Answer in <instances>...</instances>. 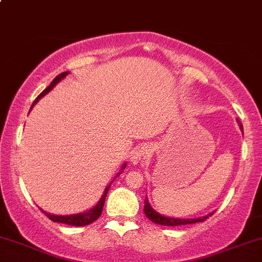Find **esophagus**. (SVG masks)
Masks as SVG:
<instances>
[{
	"mask_svg": "<svg viewBox=\"0 0 262 262\" xmlns=\"http://www.w3.org/2000/svg\"><path fill=\"white\" fill-rule=\"evenodd\" d=\"M149 151H150L149 147H147V146L138 148L137 150H135L134 153H132L131 160L134 161V163H136V161H138V160L144 159V158H146V157L148 156V154H149Z\"/></svg>",
	"mask_w": 262,
	"mask_h": 262,
	"instance_id": "1",
	"label": "esophagus"
}]
</instances>
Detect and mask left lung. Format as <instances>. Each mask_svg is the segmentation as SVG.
Returning a JSON list of instances; mask_svg holds the SVG:
<instances>
[{"instance_id":"1","label":"left lung","mask_w":262,"mask_h":262,"mask_svg":"<svg viewBox=\"0 0 262 262\" xmlns=\"http://www.w3.org/2000/svg\"><path fill=\"white\" fill-rule=\"evenodd\" d=\"M237 122L238 125H239V128L241 131H243V125L241 124V121L237 119ZM144 214L148 219H149L150 221L156 222L158 225H163V226H171V227H173V226H183V225H190V224H196V222H203L206 219L209 217V216H211L214 212H210L209 215L206 216H200V217H195V219H177V217H170V216H164L159 214V212H157L156 210L151 208L149 202H148V198L146 195V199H144Z\"/></svg>"}]
</instances>
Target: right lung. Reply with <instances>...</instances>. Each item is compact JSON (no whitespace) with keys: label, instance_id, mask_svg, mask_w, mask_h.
I'll use <instances>...</instances> for the list:
<instances>
[{"label":"right lung","instance_id":"right-lung-1","mask_svg":"<svg viewBox=\"0 0 262 262\" xmlns=\"http://www.w3.org/2000/svg\"><path fill=\"white\" fill-rule=\"evenodd\" d=\"M68 74H69V72H64L62 74H59V75H58V76H56V79H54L53 81L51 82V85L48 86L46 90H43V91L40 93V96H38L37 98L35 99V102L32 103L30 111H31L32 108H34V105L38 102V99H41L42 97L46 96L47 93L50 92L51 90H52L53 87L56 86L58 82L62 81V80L68 75ZM125 167H126V163L122 164L121 169H120V171H119L118 173H116V176L120 175V173L122 172V170H124ZM112 182H113V181H112ZM112 182L105 187L104 192H103V194H102V198L98 200V203H97V204L93 206V208L86 210V211H83V212H79V214H73V215H53V214H51V212L43 211V210H42L41 208L40 209H41V211L45 212V214L47 215V217L50 219V220H52L53 222H59V224H66V225H70V226H80V227H81V226L90 225V224H92V222H95L97 219H98L99 216H101L102 210H103V205H104V202H105L106 193H108V189H109V187H111Z\"/></svg>","mask_w":262,"mask_h":262}]
</instances>
